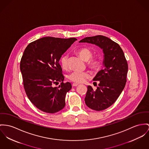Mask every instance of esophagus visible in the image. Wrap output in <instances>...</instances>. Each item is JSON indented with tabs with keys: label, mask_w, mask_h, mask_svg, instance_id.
<instances>
[{
	"label": "esophagus",
	"mask_w": 149,
	"mask_h": 149,
	"mask_svg": "<svg viewBox=\"0 0 149 149\" xmlns=\"http://www.w3.org/2000/svg\"><path fill=\"white\" fill-rule=\"evenodd\" d=\"M79 85V84H78V83H74L72 84V87H77V86H78Z\"/></svg>",
	"instance_id": "obj_1"
}]
</instances>
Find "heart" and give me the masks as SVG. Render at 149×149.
I'll list each match as a JSON object with an SVG mask.
<instances>
[{"label": "heart", "mask_w": 149, "mask_h": 149, "mask_svg": "<svg viewBox=\"0 0 149 149\" xmlns=\"http://www.w3.org/2000/svg\"><path fill=\"white\" fill-rule=\"evenodd\" d=\"M77 53L84 61H87V65L90 68L97 71L101 67V61L97 57H92V52L87 48H81L77 51ZM61 64L62 68L67 70L69 68L68 65V56L64 55L61 59ZM90 78V74L88 72H82L75 71L70 74L68 76L69 80L77 83H84L87 79Z\"/></svg>", "instance_id": "heart-1"}]
</instances>
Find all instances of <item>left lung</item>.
<instances>
[{
  "label": "left lung",
  "mask_w": 149,
  "mask_h": 149,
  "mask_svg": "<svg viewBox=\"0 0 149 149\" xmlns=\"http://www.w3.org/2000/svg\"><path fill=\"white\" fill-rule=\"evenodd\" d=\"M79 42L94 44L103 50L104 69L99 71L93 79V81H99V86L94 91L88 86L84 99L88 107L102 111L115 103L124 90L128 70L127 61L120 45L105 36L88 37Z\"/></svg>",
  "instance_id": "8db88e82"
}]
</instances>
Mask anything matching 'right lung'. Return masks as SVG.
Segmentation results:
<instances>
[{
  "mask_svg": "<svg viewBox=\"0 0 149 149\" xmlns=\"http://www.w3.org/2000/svg\"><path fill=\"white\" fill-rule=\"evenodd\" d=\"M76 40L45 37L30 43L24 52L20 66L25 91L34 106L44 112L54 113L65 106L66 94L72 86L63 83L59 61ZM59 81L61 84L54 87Z\"/></svg>",
  "mask_w": 149,
  "mask_h": 149,
  "instance_id": "right-lung-1",
  "label": "right lung"
}]
</instances>
